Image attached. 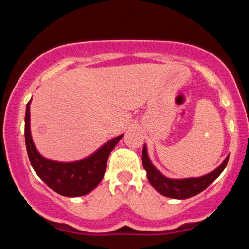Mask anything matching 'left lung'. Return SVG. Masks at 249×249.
I'll list each match as a JSON object with an SVG mask.
<instances>
[{"mask_svg": "<svg viewBox=\"0 0 249 249\" xmlns=\"http://www.w3.org/2000/svg\"><path fill=\"white\" fill-rule=\"evenodd\" d=\"M228 158H230V156L226 157V159L219 167H216L212 172L205 174V176L196 177V178L171 179L165 177L160 171L154 167L152 161L148 158L146 145H144L142 152V161L147 173V179L150 184L162 196L180 200L192 198L210 186L220 176V173L225 170L228 162Z\"/></svg>", "mask_w": 249, "mask_h": 249, "instance_id": "obj_1", "label": "left lung"}]
</instances>
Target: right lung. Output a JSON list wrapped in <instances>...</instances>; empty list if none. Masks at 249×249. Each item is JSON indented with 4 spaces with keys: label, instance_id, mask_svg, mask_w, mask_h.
<instances>
[{
    "label": "right lung",
    "instance_id": "1",
    "mask_svg": "<svg viewBox=\"0 0 249 249\" xmlns=\"http://www.w3.org/2000/svg\"><path fill=\"white\" fill-rule=\"evenodd\" d=\"M30 103L27 104L24 119V137L28 157L31 166L37 176L45 184L61 196L77 198L90 193L98 186L104 177L107 162L111 151L121 141L124 134L110 139L101 146L96 152L87 158L77 161L61 162L44 158L37 151L31 138L30 132Z\"/></svg>",
    "mask_w": 249,
    "mask_h": 249
}]
</instances>
